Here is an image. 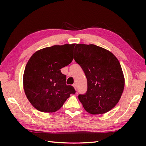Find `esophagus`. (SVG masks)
<instances>
[{
    "label": "esophagus",
    "mask_w": 146,
    "mask_h": 146,
    "mask_svg": "<svg viewBox=\"0 0 146 146\" xmlns=\"http://www.w3.org/2000/svg\"><path fill=\"white\" fill-rule=\"evenodd\" d=\"M73 86H74V88H75V90H76V89H77V88H76V85L75 84V83H74V84L73 85Z\"/></svg>",
    "instance_id": "1"
}]
</instances>
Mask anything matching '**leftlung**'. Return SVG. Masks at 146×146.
<instances>
[{
    "instance_id": "1",
    "label": "left lung",
    "mask_w": 146,
    "mask_h": 146,
    "mask_svg": "<svg viewBox=\"0 0 146 146\" xmlns=\"http://www.w3.org/2000/svg\"><path fill=\"white\" fill-rule=\"evenodd\" d=\"M75 47L74 59L87 79V91L78 95L79 100L90 113H106L117 104L124 88L119 61L111 52L94 44Z\"/></svg>"
}]
</instances>
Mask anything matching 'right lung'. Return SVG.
I'll return each instance as SVG.
<instances>
[{
	"instance_id": "obj_1",
	"label": "right lung",
	"mask_w": 146,
	"mask_h": 146,
	"mask_svg": "<svg viewBox=\"0 0 146 146\" xmlns=\"http://www.w3.org/2000/svg\"><path fill=\"white\" fill-rule=\"evenodd\" d=\"M75 44L52 46L33 54L25 68L24 90L33 106L42 112H54L63 106L73 86L66 84V76L62 68L73 60Z\"/></svg>"
}]
</instances>
